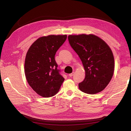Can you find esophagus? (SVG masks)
Instances as JSON below:
<instances>
[{
    "label": "esophagus",
    "instance_id": "obj_1",
    "mask_svg": "<svg viewBox=\"0 0 131 131\" xmlns=\"http://www.w3.org/2000/svg\"><path fill=\"white\" fill-rule=\"evenodd\" d=\"M74 74V72H73L72 73L69 74V76L70 77H73V76Z\"/></svg>",
    "mask_w": 131,
    "mask_h": 131
}]
</instances>
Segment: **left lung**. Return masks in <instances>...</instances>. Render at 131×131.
Instances as JSON below:
<instances>
[{
    "mask_svg": "<svg viewBox=\"0 0 131 131\" xmlns=\"http://www.w3.org/2000/svg\"><path fill=\"white\" fill-rule=\"evenodd\" d=\"M69 42L82 61L85 78L79 84L83 92H100L109 84L114 71L112 50L102 39L93 34L70 35Z\"/></svg>",
    "mask_w": 131,
    "mask_h": 131,
    "instance_id": "left-lung-1",
    "label": "left lung"
}]
</instances>
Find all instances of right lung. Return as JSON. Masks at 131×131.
I'll use <instances>...</instances> for the list:
<instances>
[{"label":"right lung","mask_w":131,"mask_h":131,"mask_svg":"<svg viewBox=\"0 0 131 131\" xmlns=\"http://www.w3.org/2000/svg\"><path fill=\"white\" fill-rule=\"evenodd\" d=\"M67 38V35L40 37L27 51L25 63L26 79L35 92L43 97L54 96L64 80L57 68L54 56Z\"/></svg>","instance_id":"obj_1"}]
</instances>
